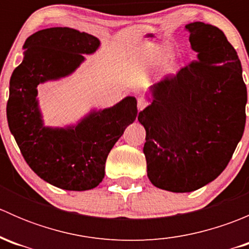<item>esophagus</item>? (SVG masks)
I'll return each instance as SVG.
<instances>
[{
	"label": "esophagus",
	"mask_w": 249,
	"mask_h": 249,
	"mask_svg": "<svg viewBox=\"0 0 249 249\" xmlns=\"http://www.w3.org/2000/svg\"><path fill=\"white\" fill-rule=\"evenodd\" d=\"M147 106H148V102H147V100H145V99H143V97H140V99L137 100V107H139L140 112H141V110L144 109Z\"/></svg>",
	"instance_id": "1"
}]
</instances>
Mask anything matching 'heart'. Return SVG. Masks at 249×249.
<instances>
[{"instance_id": "heart-1", "label": "heart", "mask_w": 249, "mask_h": 249, "mask_svg": "<svg viewBox=\"0 0 249 249\" xmlns=\"http://www.w3.org/2000/svg\"><path fill=\"white\" fill-rule=\"evenodd\" d=\"M171 57V53L167 49L161 47H155L150 50L149 53V60L153 65L155 66H160V65H164L165 62L169 61V59Z\"/></svg>"}]
</instances>
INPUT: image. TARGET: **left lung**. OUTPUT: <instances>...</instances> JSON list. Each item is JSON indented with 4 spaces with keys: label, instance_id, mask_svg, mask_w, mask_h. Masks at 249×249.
<instances>
[{
    "label": "left lung",
    "instance_id": "obj_1",
    "mask_svg": "<svg viewBox=\"0 0 249 249\" xmlns=\"http://www.w3.org/2000/svg\"><path fill=\"white\" fill-rule=\"evenodd\" d=\"M185 29L197 60L155 83L152 104L139 113L148 178L173 193L214 180L246 125L247 88L235 48L213 25L195 21Z\"/></svg>",
    "mask_w": 249,
    "mask_h": 249
}]
</instances>
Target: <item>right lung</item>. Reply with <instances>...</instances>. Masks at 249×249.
<instances>
[{"label":"right lung","mask_w":249,"mask_h":249,"mask_svg":"<svg viewBox=\"0 0 249 249\" xmlns=\"http://www.w3.org/2000/svg\"><path fill=\"white\" fill-rule=\"evenodd\" d=\"M100 41L70 27H50L24 43V60L9 82L7 120L32 171L65 190H89L105 177L110 149L137 117V101L127 96L110 108L94 110L77 125L46 127L37 101V85L71 74Z\"/></svg>","instance_id":"obj_1"}]
</instances>
